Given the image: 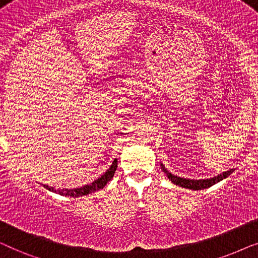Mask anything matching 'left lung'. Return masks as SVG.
<instances>
[{
    "label": "left lung",
    "instance_id": "8db88e82",
    "mask_svg": "<svg viewBox=\"0 0 258 258\" xmlns=\"http://www.w3.org/2000/svg\"><path fill=\"white\" fill-rule=\"evenodd\" d=\"M161 169L164 171V174L168 176V178L174 183V184L182 186V188L185 189H191V190H203L209 188V186L216 184V183L223 181L224 178H227L229 175H231L232 172L235 171V169H230V170L222 172V174H218L217 176H214L211 178H204V179H189L184 177H179V176H176L171 172L167 170V168L164 167L163 163H161Z\"/></svg>",
    "mask_w": 258,
    "mask_h": 258
}]
</instances>
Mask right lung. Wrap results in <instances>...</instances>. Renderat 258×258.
<instances>
[{"instance_id":"right-lung-1","label":"right lung","mask_w":258,"mask_h":258,"mask_svg":"<svg viewBox=\"0 0 258 258\" xmlns=\"http://www.w3.org/2000/svg\"><path fill=\"white\" fill-rule=\"evenodd\" d=\"M116 168H117V158H115L114 162H112V164L110 165V168H109L103 175H101V177L95 179V181L93 183H90V184H86L83 186H80V188H75V189H55V188H52V186H49V185H45V184H43V186L45 189L50 190V191H52V192L59 194V195H63V196L74 197V199H75V197L86 196V195H89V194H91V192L97 191V190L103 189L105 184H107V183L110 181L112 177H114Z\"/></svg>"}]
</instances>
